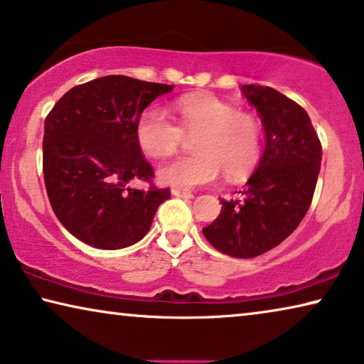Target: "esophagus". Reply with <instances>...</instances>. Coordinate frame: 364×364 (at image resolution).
Returning a JSON list of instances; mask_svg holds the SVG:
<instances>
[{
    "label": "esophagus",
    "instance_id": "obj_1",
    "mask_svg": "<svg viewBox=\"0 0 364 364\" xmlns=\"http://www.w3.org/2000/svg\"><path fill=\"white\" fill-rule=\"evenodd\" d=\"M172 195L181 198H193V193L188 192V190H182V188H172Z\"/></svg>",
    "mask_w": 364,
    "mask_h": 364
}]
</instances>
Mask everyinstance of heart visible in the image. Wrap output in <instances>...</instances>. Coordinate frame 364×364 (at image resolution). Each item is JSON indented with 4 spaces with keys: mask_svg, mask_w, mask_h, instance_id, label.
<instances>
[{
    "mask_svg": "<svg viewBox=\"0 0 364 364\" xmlns=\"http://www.w3.org/2000/svg\"><path fill=\"white\" fill-rule=\"evenodd\" d=\"M174 119L159 105L141 110L135 125V138L143 153L153 158L171 154L181 146L183 136L192 141V156L164 161L158 178L174 188L210 186L221 172L229 182L242 181L259 164L264 128L254 114L237 110L228 100L213 94H188L177 99Z\"/></svg>",
    "mask_w": 364,
    "mask_h": 364,
    "instance_id": "b5f03b06",
    "label": "heart"
}]
</instances>
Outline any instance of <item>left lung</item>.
<instances>
[{
  "label": "left lung",
  "instance_id": "1",
  "mask_svg": "<svg viewBox=\"0 0 364 364\" xmlns=\"http://www.w3.org/2000/svg\"><path fill=\"white\" fill-rule=\"evenodd\" d=\"M262 117L267 146L257 171L203 236L220 252L252 259L282 244L309 210L321 171L322 144L307 112L273 87L242 86Z\"/></svg>",
  "mask_w": 364,
  "mask_h": 364
}]
</instances>
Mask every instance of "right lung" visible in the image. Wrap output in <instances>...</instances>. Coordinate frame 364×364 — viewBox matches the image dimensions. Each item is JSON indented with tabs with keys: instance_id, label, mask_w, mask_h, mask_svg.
Returning <instances> with one entry per match:
<instances>
[{
	"instance_id": "1",
	"label": "right lung",
	"mask_w": 364,
	"mask_h": 364,
	"mask_svg": "<svg viewBox=\"0 0 364 364\" xmlns=\"http://www.w3.org/2000/svg\"><path fill=\"white\" fill-rule=\"evenodd\" d=\"M169 85L122 75L71 87L48 112L43 130V181L55 215L73 236L97 249H124L149 231L169 188L135 138L138 115L172 91ZM139 178L144 191L127 182Z\"/></svg>"
}]
</instances>
